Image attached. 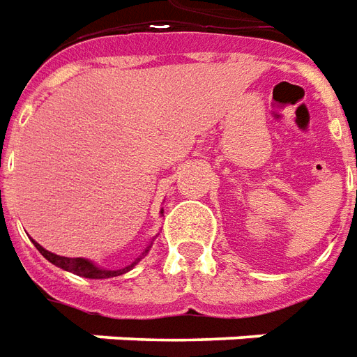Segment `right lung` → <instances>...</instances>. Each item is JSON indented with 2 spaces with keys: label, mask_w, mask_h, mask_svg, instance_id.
Instances as JSON below:
<instances>
[{
  "label": "right lung",
  "mask_w": 357,
  "mask_h": 357,
  "mask_svg": "<svg viewBox=\"0 0 357 357\" xmlns=\"http://www.w3.org/2000/svg\"><path fill=\"white\" fill-rule=\"evenodd\" d=\"M34 246H36L38 252L44 255L47 261H52L53 265L61 267V269H65V271L75 273V275H78V277H84V279H109V277H119V275H123V273L130 271L134 265L142 259V255L148 252V250H146V252H144V254L140 255L134 264L126 265V267H123V269H117V271H107V269H100V267H96V265L90 264L88 259H82V257H61V255H55L52 254V252L44 250V248L40 246V244H36V242H34Z\"/></svg>",
  "instance_id": "right-lung-1"
}]
</instances>
